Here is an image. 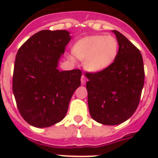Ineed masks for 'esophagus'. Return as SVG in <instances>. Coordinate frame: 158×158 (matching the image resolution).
<instances>
[{
  "label": "esophagus",
  "instance_id": "34e87169",
  "mask_svg": "<svg viewBox=\"0 0 158 158\" xmlns=\"http://www.w3.org/2000/svg\"><path fill=\"white\" fill-rule=\"evenodd\" d=\"M86 77L84 76V74H83V75H82V77H81V84H85V83H86Z\"/></svg>",
  "mask_w": 158,
  "mask_h": 158
}]
</instances>
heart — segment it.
I'll use <instances>...</instances> for the list:
<instances>
[{"instance_id":"b5f03b06","label":"heart","mask_w":158,"mask_h":158,"mask_svg":"<svg viewBox=\"0 0 158 158\" xmlns=\"http://www.w3.org/2000/svg\"><path fill=\"white\" fill-rule=\"evenodd\" d=\"M119 50L115 37L95 35L86 37L74 43L72 52L84 60V67L91 72L104 70L112 64Z\"/></svg>"}]
</instances>
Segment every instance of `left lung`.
<instances>
[{
    "mask_svg": "<svg viewBox=\"0 0 158 158\" xmlns=\"http://www.w3.org/2000/svg\"><path fill=\"white\" fill-rule=\"evenodd\" d=\"M117 56L106 69L86 73L88 104L92 118L106 125L127 120L135 113L144 84V68L140 51L116 30Z\"/></svg>",
    "mask_w": 158,
    "mask_h": 158,
    "instance_id": "left-lung-1",
    "label": "left lung"
}]
</instances>
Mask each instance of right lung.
<instances>
[{
	"mask_svg": "<svg viewBox=\"0 0 158 158\" xmlns=\"http://www.w3.org/2000/svg\"><path fill=\"white\" fill-rule=\"evenodd\" d=\"M70 39L66 30H42L16 54L12 89L20 115L34 127H49L63 120L81 84L80 69H57Z\"/></svg>",
	"mask_w": 158,
	"mask_h": 158,
	"instance_id": "1",
	"label": "right lung"
}]
</instances>
